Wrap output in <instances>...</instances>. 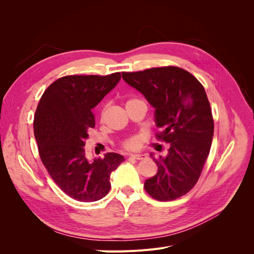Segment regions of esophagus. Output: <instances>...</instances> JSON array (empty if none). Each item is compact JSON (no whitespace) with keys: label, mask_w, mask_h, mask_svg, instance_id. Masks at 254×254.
Instances as JSON below:
<instances>
[{"label":"esophagus","mask_w":254,"mask_h":254,"mask_svg":"<svg viewBox=\"0 0 254 254\" xmlns=\"http://www.w3.org/2000/svg\"><path fill=\"white\" fill-rule=\"evenodd\" d=\"M131 157L132 159H135V160H143V159H145V155H131L130 156Z\"/></svg>","instance_id":"1"}]
</instances>
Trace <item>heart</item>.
<instances>
[{"instance_id": "b5f03b06", "label": "heart", "mask_w": 254, "mask_h": 254, "mask_svg": "<svg viewBox=\"0 0 254 254\" xmlns=\"http://www.w3.org/2000/svg\"><path fill=\"white\" fill-rule=\"evenodd\" d=\"M135 102H141L140 98H130L127 101L126 105L128 104H131V103H135ZM105 113V109H103L102 111V115H104ZM122 146L124 147L125 149H128V150H134L136 149L137 147L140 146V139L137 136H131V137H128V139H126L124 142L122 143Z\"/></svg>"}]
</instances>
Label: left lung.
Listing matches in <instances>:
<instances>
[{"instance_id": "obj_1", "label": "left lung", "mask_w": 254, "mask_h": 254, "mask_svg": "<svg viewBox=\"0 0 254 254\" xmlns=\"http://www.w3.org/2000/svg\"><path fill=\"white\" fill-rule=\"evenodd\" d=\"M122 76L156 109L157 139L171 144L166 157L150 155L158 173L145 181V190L159 201L175 200L195 187L210 153L214 121L204 88L190 72L173 65Z\"/></svg>"}]
</instances>
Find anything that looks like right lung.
<instances>
[{
  "mask_svg": "<svg viewBox=\"0 0 254 254\" xmlns=\"http://www.w3.org/2000/svg\"><path fill=\"white\" fill-rule=\"evenodd\" d=\"M121 73L68 75L44 91L34 120L39 156L60 190L81 202L109 193L110 175L124 161L115 152L89 161L83 146L95 126L92 109L117 86Z\"/></svg>",
  "mask_w": 254,
  "mask_h": 254,
  "instance_id": "obj_1",
  "label": "right lung"
}]
</instances>
